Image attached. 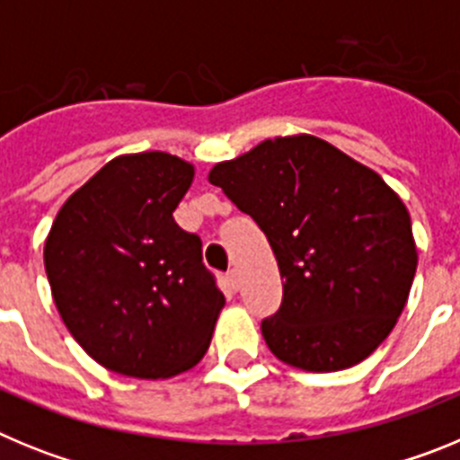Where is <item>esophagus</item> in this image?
Listing matches in <instances>:
<instances>
[{"label": "esophagus", "mask_w": 460, "mask_h": 460, "mask_svg": "<svg viewBox=\"0 0 460 460\" xmlns=\"http://www.w3.org/2000/svg\"><path fill=\"white\" fill-rule=\"evenodd\" d=\"M227 283H230V286H233L234 290H237V288H239V271L237 270L227 271Z\"/></svg>", "instance_id": "1"}]
</instances>
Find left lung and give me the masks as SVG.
I'll list each match as a JSON object with an SVG mask.
<instances>
[{
  "instance_id": "left-lung-1",
  "label": "left lung",
  "mask_w": 460,
  "mask_h": 460,
  "mask_svg": "<svg viewBox=\"0 0 460 460\" xmlns=\"http://www.w3.org/2000/svg\"><path fill=\"white\" fill-rule=\"evenodd\" d=\"M209 181L267 234L283 302L262 320L290 367L332 373L367 359L396 324L417 271L403 200L380 174L315 136L260 142Z\"/></svg>"
}]
</instances>
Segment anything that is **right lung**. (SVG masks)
<instances>
[{
	"mask_svg": "<svg viewBox=\"0 0 460 460\" xmlns=\"http://www.w3.org/2000/svg\"><path fill=\"white\" fill-rule=\"evenodd\" d=\"M193 165L165 152L112 158L64 202L43 260L71 336L101 367L158 380L193 368L226 296L202 242L172 211Z\"/></svg>",
	"mask_w": 460,
	"mask_h": 460,
	"instance_id": "add662e5",
	"label": "right lung"
}]
</instances>
